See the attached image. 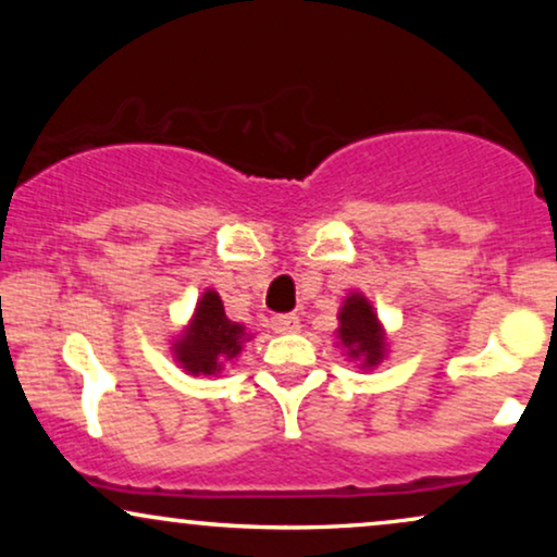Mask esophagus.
Wrapping results in <instances>:
<instances>
[{
  "label": "esophagus",
  "instance_id": "esophagus-1",
  "mask_svg": "<svg viewBox=\"0 0 557 557\" xmlns=\"http://www.w3.org/2000/svg\"><path fill=\"white\" fill-rule=\"evenodd\" d=\"M300 327L298 314H274L272 317V330L274 332H296Z\"/></svg>",
  "mask_w": 557,
  "mask_h": 557
}]
</instances>
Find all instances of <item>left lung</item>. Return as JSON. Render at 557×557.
Instances as JSON below:
<instances>
[{
	"label": "left lung",
	"instance_id": "obj_1",
	"mask_svg": "<svg viewBox=\"0 0 557 557\" xmlns=\"http://www.w3.org/2000/svg\"><path fill=\"white\" fill-rule=\"evenodd\" d=\"M341 343L348 348V354L354 359H363L367 367H374L376 361L385 354V337H382L380 322H376V314L369 306V300L354 293L348 300H345L341 311Z\"/></svg>",
	"mask_w": 557,
	"mask_h": 557
}]
</instances>
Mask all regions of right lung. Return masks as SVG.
Instances as JSON below:
<instances>
[{
    "label": "right lung",
    "instance_id": "obj_1",
    "mask_svg": "<svg viewBox=\"0 0 557 557\" xmlns=\"http://www.w3.org/2000/svg\"><path fill=\"white\" fill-rule=\"evenodd\" d=\"M243 337L246 332L240 324L230 322L225 317L222 298L214 290H207L198 300L188 332L181 337V343H175L177 361L190 374H216L222 363L240 354Z\"/></svg>",
    "mask_w": 557,
    "mask_h": 557
}]
</instances>
